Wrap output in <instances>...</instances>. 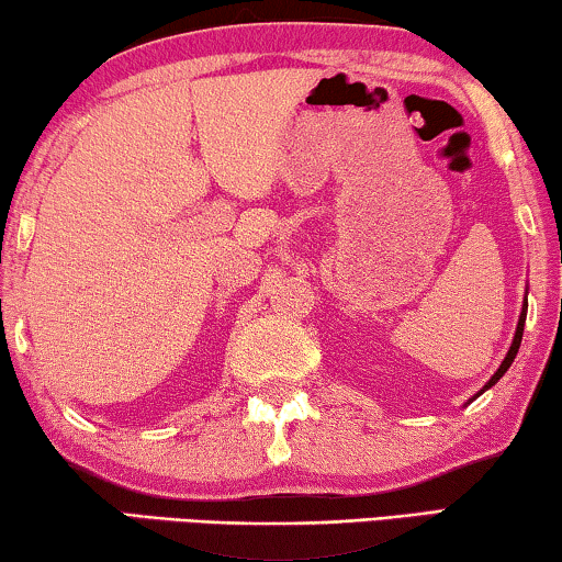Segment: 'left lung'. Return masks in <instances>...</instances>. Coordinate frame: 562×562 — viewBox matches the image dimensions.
I'll return each mask as SVG.
<instances>
[{
	"label": "left lung",
	"mask_w": 562,
	"mask_h": 562,
	"mask_svg": "<svg viewBox=\"0 0 562 562\" xmlns=\"http://www.w3.org/2000/svg\"><path fill=\"white\" fill-rule=\"evenodd\" d=\"M525 319H527V299H525V310H521V314H519V322H517V333H514V340H512V348H509V352H506V358H504V363L498 366V371L491 375V381L486 383V386H483L481 391H486V389H491L494 386V383L502 379V375L509 371V366L514 363V358H517V352H519V345H521V333H525ZM479 396V394H475Z\"/></svg>",
	"instance_id": "obj_1"
}]
</instances>
